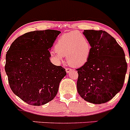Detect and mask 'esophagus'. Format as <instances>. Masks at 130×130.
<instances>
[{
  "label": "esophagus",
  "instance_id": "34e87169",
  "mask_svg": "<svg viewBox=\"0 0 130 130\" xmlns=\"http://www.w3.org/2000/svg\"><path fill=\"white\" fill-rule=\"evenodd\" d=\"M72 70V69H69V68H67V69H66V72H67V73H69V72H71Z\"/></svg>",
  "mask_w": 130,
  "mask_h": 130
}]
</instances>
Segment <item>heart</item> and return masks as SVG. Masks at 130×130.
I'll return each mask as SVG.
<instances>
[{
	"label": "heart",
	"mask_w": 130,
	"mask_h": 130,
	"mask_svg": "<svg viewBox=\"0 0 130 130\" xmlns=\"http://www.w3.org/2000/svg\"><path fill=\"white\" fill-rule=\"evenodd\" d=\"M52 57L57 63L61 62L63 57H66L69 65L79 67L88 60L91 52V44L84 34L71 31L61 35L57 41Z\"/></svg>",
	"instance_id": "1"
}]
</instances>
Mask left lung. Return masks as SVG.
Listing matches in <instances>:
<instances>
[{
  "mask_svg": "<svg viewBox=\"0 0 130 130\" xmlns=\"http://www.w3.org/2000/svg\"><path fill=\"white\" fill-rule=\"evenodd\" d=\"M91 44L87 62L77 69V91L93 104L108 102L121 90L127 71L123 48L116 40L102 30H84Z\"/></svg>",
  "mask_w": 130,
  "mask_h": 130,
  "instance_id": "obj_1",
  "label": "left lung"
}]
</instances>
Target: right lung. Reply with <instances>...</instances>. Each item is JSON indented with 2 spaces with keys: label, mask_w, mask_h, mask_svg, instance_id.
<instances>
[{
  "label": "right lung",
  "mask_w": 130,
  "mask_h": 130,
  "mask_svg": "<svg viewBox=\"0 0 130 130\" xmlns=\"http://www.w3.org/2000/svg\"><path fill=\"white\" fill-rule=\"evenodd\" d=\"M60 31L46 29L27 32L14 41L6 54L5 70L10 89L23 101L33 106L55 98L67 75L50 61V50Z\"/></svg>",
  "instance_id": "obj_1"
}]
</instances>
